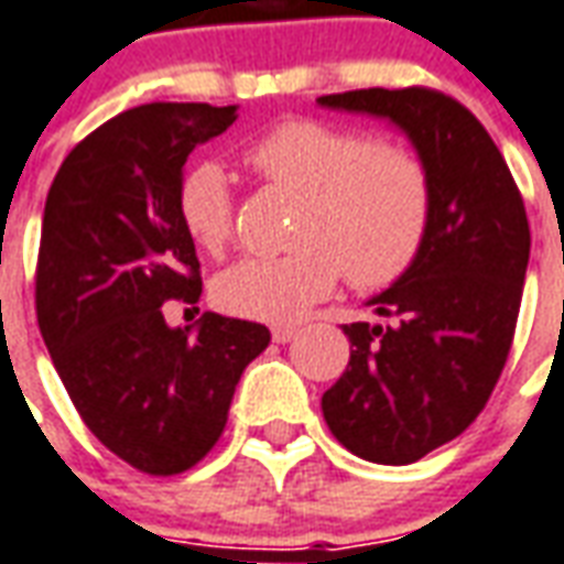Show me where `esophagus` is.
<instances>
[{"instance_id": "34e87169", "label": "esophagus", "mask_w": 564, "mask_h": 564, "mask_svg": "<svg viewBox=\"0 0 564 564\" xmlns=\"http://www.w3.org/2000/svg\"><path fill=\"white\" fill-rule=\"evenodd\" d=\"M295 333H299L295 326H274V329H271V338H274L278 345H286V341H293Z\"/></svg>"}]
</instances>
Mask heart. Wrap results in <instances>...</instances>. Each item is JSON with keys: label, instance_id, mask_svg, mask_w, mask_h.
<instances>
[{"label": "heart", "instance_id": "b5f03b06", "mask_svg": "<svg viewBox=\"0 0 564 564\" xmlns=\"http://www.w3.org/2000/svg\"><path fill=\"white\" fill-rule=\"evenodd\" d=\"M247 161L262 180L302 195L293 231L299 247L283 256H247L219 271L214 299L228 314L299 321L333 293L341 271L357 290H381L400 281L424 250L433 188L412 149L293 118L262 133ZM176 214L200 250H226L235 228L226 171L214 161L192 164L176 186Z\"/></svg>", "mask_w": 564, "mask_h": 564}]
</instances>
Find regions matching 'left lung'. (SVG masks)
Instances as JSON below:
<instances>
[{
  "label": "left lung",
  "mask_w": 564,
  "mask_h": 564,
  "mask_svg": "<svg viewBox=\"0 0 564 564\" xmlns=\"http://www.w3.org/2000/svg\"><path fill=\"white\" fill-rule=\"evenodd\" d=\"M317 104L388 118L431 173L424 250L369 299L384 326H341L348 369L321 403L357 458L412 464L467 431L501 378L529 269V216L501 149L448 94L366 88Z\"/></svg>",
  "instance_id": "1"
}]
</instances>
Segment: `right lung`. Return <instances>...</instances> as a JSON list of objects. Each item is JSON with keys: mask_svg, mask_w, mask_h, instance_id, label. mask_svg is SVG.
I'll list each match as a JSON object with an SVG mask.
<instances>
[{"mask_svg": "<svg viewBox=\"0 0 564 564\" xmlns=\"http://www.w3.org/2000/svg\"><path fill=\"white\" fill-rule=\"evenodd\" d=\"M238 106L145 104L109 118L51 183L35 265V317L88 431L149 476L195 467L228 421L262 323L207 311L167 326L164 302H198L200 262L176 214L192 149Z\"/></svg>", "mask_w": 564, "mask_h": 564, "instance_id": "obj_1", "label": "right lung"}]
</instances>
